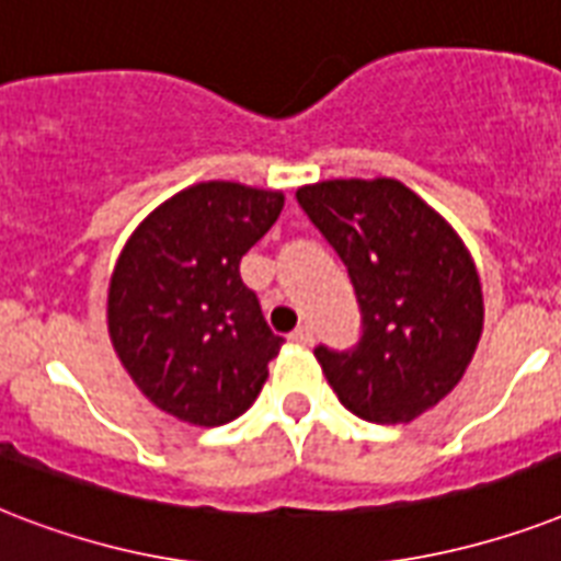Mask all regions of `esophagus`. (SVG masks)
I'll return each mask as SVG.
<instances>
[{
  "label": "esophagus",
  "instance_id": "34e87169",
  "mask_svg": "<svg viewBox=\"0 0 561 561\" xmlns=\"http://www.w3.org/2000/svg\"><path fill=\"white\" fill-rule=\"evenodd\" d=\"M290 341L297 343V346H311L314 343V332L308 325H299L297 332H290Z\"/></svg>",
  "mask_w": 561,
  "mask_h": 561
}]
</instances>
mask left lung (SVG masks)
<instances>
[{
  "label": "left lung",
  "instance_id": "1",
  "mask_svg": "<svg viewBox=\"0 0 561 561\" xmlns=\"http://www.w3.org/2000/svg\"><path fill=\"white\" fill-rule=\"evenodd\" d=\"M297 201L346 264L360 306L352 350H314L332 390L375 425L422 416L457 387L483 332V290L462 238L390 178L325 180Z\"/></svg>",
  "mask_w": 561,
  "mask_h": 561
}]
</instances>
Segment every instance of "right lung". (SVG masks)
Returning a JSON list of instances; mask_svg holds the SVG:
<instances>
[{"mask_svg": "<svg viewBox=\"0 0 561 561\" xmlns=\"http://www.w3.org/2000/svg\"><path fill=\"white\" fill-rule=\"evenodd\" d=\"M285 194L209 180L183 188L127 238L110 279V341L134 383L171 416L238 419L282 350L241 255L276 224Z\"/></svg>", "mask_w": 561, "mask_h": 561, "instance_id": "obj_1", "label": "right lung"}]
</instances>
